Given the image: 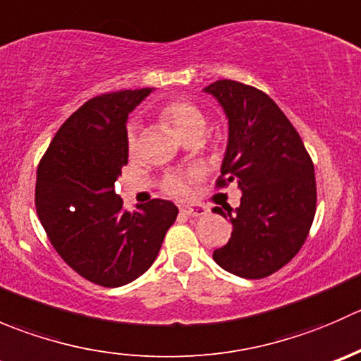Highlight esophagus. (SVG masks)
Segmentation results:
<instances>
[{
	"mask_svg": "<svg viewBox=\"0 0 361 361\" xmlns=\"http://www.w3.org/2000/svg\"><path fill=\"white\" fill-rule=\"evenodd\" d=\"M180 211L183 214H187V216H202V214H206V207L204 206H181Z\"/></svg>",
	"mask_w": 361,
	"mask_h": 361,
	"instance_id": "esophagus-1",
	"label": "esophagus"
}]
</instances>
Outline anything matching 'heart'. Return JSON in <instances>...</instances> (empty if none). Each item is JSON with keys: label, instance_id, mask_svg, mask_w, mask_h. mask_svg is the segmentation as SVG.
Instances as JSON below:
<instances>
[{"label": "heart", "instance_id": "b5f03b06", "mask_svg": "<svg viewBox=\"0 0 361 361\" xmlns=\"http://www.w3.org/2000/svg\"><path fill=\"white\" fill-rule=\"evenodd\" d=\"M159 118L181 141L187 140V137H202L204 133H206V116H204L201 108L195 106L190 101H167V103L160 106ZM127 147H129L130 154H136L137 140L134 130H130L129 136H127ZM192 178H194L192 174H171L164 181V190L169 195H173V197H187L190 194Z\"/></svg>", "mask_w": 361, "mask_h": 361}]
</instances>
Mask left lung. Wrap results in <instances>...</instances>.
I'll list each match as a JSON object with an SVG mask.
<instances>
[{
  "instance_id": "left-lung-1",
  "label": "left lung",
  "mask_w": 361,
  "mask_h": 361,
  "mask_svg": "<svg viewBox=\"0 0 361 361\" xmlns=\"http://www.w3.org/2000/svg\"><path fill=\"white\" fill-rule=\"evenodd\" d=\"M228 118V143L218 187L235 181L243 197L231 218L232 234L213 251L231 274L267 278L298 253L316 213L314 166L286 115L265 92L218 80L204 89Z\"/></svg>"
}]
</instances>
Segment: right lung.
<instances>
[{"instance_id": "1", "label": "right lung", "mask_w": 361, "mask_h": 361, "mask_svg": "<svg viewBox=\"0 0 361 361\" xmlns=\"http://www.w3.org/2000/svg\"><path fill=\"white\" fill-rule=\"evenodd\" d=\"M152 89L92 97L61 126L36 173V213L50 243L82 278L116 288L157 258L178 216L171 201L122 209L115 181L127 164V116Z\"/></svg>"}]
</instances>
